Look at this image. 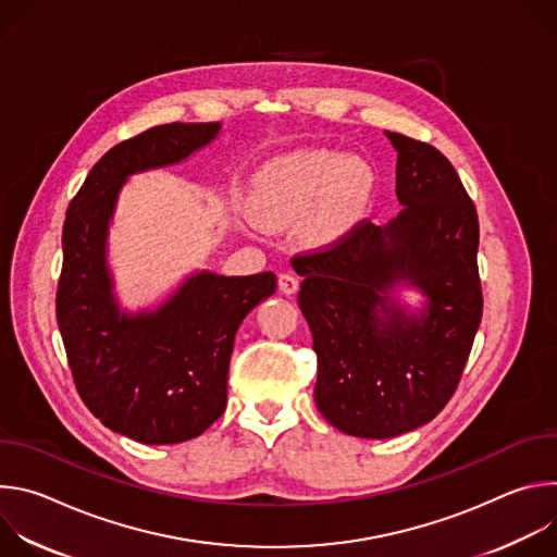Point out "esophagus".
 Segmentation results:
<instances>
[{
	"mask_svg": "<svg viewBox=\"0 0 557 557\" xmlns=\"http://www.w3.org/2000/svg\"><path fill=\"white\" fill-rule=\"evenodd\" d=\"M277 286H280V290H282L284 295H293V293H297V288H299V277H297L295 273H290V271H284V273H280V277H277Z\"/></svg>",
	"mask_w": 557,
	"mask_h": 557,
	"instance_id": "esophagus-1",
	"label": "esophagus"
}]
</instances>
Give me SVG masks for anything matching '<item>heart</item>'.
<instances>
[{"mask_svg":"<svg viewBox=\"0 0 557 557\" xmlns=\"http://www.w3.org/2000/svg\"><path fill=\"white\" fill-rule=\"evenodd\" d=\"M372 170L355 156L331 149H301L273 158L253 181V218L271 231L299 222L308 211L306 237L331 243L359 218L370 191Z\"/></svg>","mask_w":557,"mask_h":557,"instance_id":"obj_1","label":"heart"}]
</instances>
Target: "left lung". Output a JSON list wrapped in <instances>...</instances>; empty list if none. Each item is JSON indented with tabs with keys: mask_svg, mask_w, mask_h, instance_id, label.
Instances as JSON below:
<instances>
[{
	"mask_svg": "<svg viewBox=\"0 0 557 557\" xmlns=\"http://www.w3.org/2000/svg\"><path fill=\"white\" fill-rule=\"evenodd\" d=\"M404 209L368 218L337 240L293 256L317 355L314 404L337 430L392 438L432 421L451 399L483 317L479 213L430 143L387 132ZM406 278L429 295L406 315L386 295Z\"/></svg>",
	"mask_w": 557,
	"mask_h": 557,
	"instance_id": "1",
	"label": "left lung"
}]
</instances>
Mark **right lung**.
I'll return each instance as SVG.
<instances>
[{"mask_svg":"<svg viewBox=\"0 0 557 557\" xmlns=\"http://www.w3.org/2000/svg\"><path fill=\"white\" fill-rule=\"evenodd\" d=\"M218 129L220 123H168L114 145L63 222L57 324L76 392L106 428L147 445L196 438L222 417L235 333L277 284L271 271H205L158 310L134 317L112 297L106 237L125 178L183 161Z\"/></svg>","mask_w":557,"mask_h":557,"instance_id":"add662e5","label":"right lung"}]
</instances>
